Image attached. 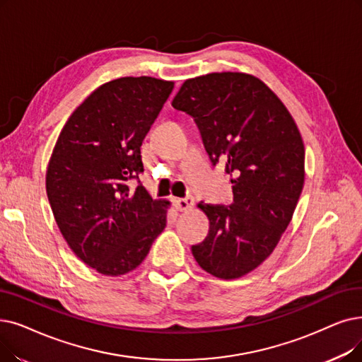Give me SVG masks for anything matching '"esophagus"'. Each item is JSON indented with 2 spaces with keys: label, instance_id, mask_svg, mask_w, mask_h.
<instances>
[{
  "label": "esophagus",
  "instance_id": "1",
  "mask_svg": "<svg viewBox=\"0 0 362 362\" xmlns=\"http://www.w3.org/2000/svg\"><path fill=\"white\" fill-rule=\"evenodd\" d=\"M173 206L176 207L177 211H187L194 207V198L186 197V198H177L173 201Z\"/></svg>",
  "mask_w": 362,
  "mask_h": 362
}]
</instances>
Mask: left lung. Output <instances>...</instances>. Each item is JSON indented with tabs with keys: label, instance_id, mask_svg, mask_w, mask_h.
I'll return each instance as SVG.
<instances>
[{
	"label": "left lung",
	"instance_id": "obj_1",
	"mask_svg": "<svg viewBox=\"0 0 362 362\" xmlns=\"http://www.w3.org/2000/svg\"><path fill=\"white\" fill-rule=\"evenodd\" d=\"M171 105L195 119L213 165L223 163L232 176L233 204H198L210 229L192 255L213 276H244L272 255L291 222L305 183L300 132L276 94L250 74L191 78Z\"/></svg>",
	"mask_w": 362,
	"mask_h": 362
}]
</instances>
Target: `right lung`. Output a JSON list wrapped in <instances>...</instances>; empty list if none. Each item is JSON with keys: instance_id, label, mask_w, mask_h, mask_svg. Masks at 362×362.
<instances>
[{"instance_id": "1", "label": "right lung", "mask_w": 362, "mask_h": 362, "mask_svg": "<svg viewBox=\"0 0 362 362\" xmlns=\"http://www.w3.org/2000/svg\"><path fill=\"white\" fill-rule=\"evenodd\" d=\"M175 83L124 76L94 90L62 129L45 189L65 241L102 275L132 272L164 230L168 201L132 179L144 171L140 146Z\"/></svg>"}]
</instances>
